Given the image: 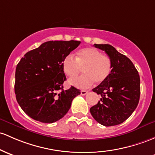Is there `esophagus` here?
I'll return each instance as SVG.
<instances>
[{
    "mask_svg": "<svg viewBox=\"0 0 155 155\" xmlns=\"http://www.w3.org/2000/svg\"><path fill=\"white\" fill-rule=\"evenodd\" d=\"M87 93H88V91H84V90H81V95H82V96H85Z\"/></svg>",
    "mask_w": 155,
    "mask_h": 155,
    "instance_id": "1",
    "label": "esophagus"
}]
</instances>
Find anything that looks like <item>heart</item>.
Here are the masks:
<instances>
[{
  "label": "heart",
  "instance_id": "obj_1",
  "mask_svg": "<svg viewBox=\"0 0 155 155\" xmlns=\"http://www.w3.org/2000/svg\"><path fill=\"white\" fill-rule=\"evenodd\" d=\"M112 68L110 57L94 48L81 49L76 54V59L69 54L62 61L64 73L71 79L79 76L84 69L85 75L69 81L70 84L79 88L89 87L94 81L98 84L104 82L110 76Z\"/></svg>",
  "mask_w": 155,
  "mask_h": 155
}]
</instances>
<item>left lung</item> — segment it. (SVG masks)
<instances>
[{
	"mask_svg": "<svg viewBox=\"0 0 155 155\" xmlns=\"http://www.w3.org/2000/svg\"><path fill=\"white\" fill-rule=\"evenodd\" d=\"M111 59L113 68L106 81L93 88L101 101L90 109L92 116L105 127L120 124L135 111L140 99V76L128 57L108 44H94Z\"/></svg>",
	"mask_w": 155,
	"mask_h": 155,
	"instance_id": "obj_1",
	"label": "left lung"
}]
</instances>
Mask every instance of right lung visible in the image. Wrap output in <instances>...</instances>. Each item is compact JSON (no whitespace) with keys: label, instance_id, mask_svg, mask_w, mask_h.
<instances>
[{"label":"right lung","instance_id":"1","mask_svg":"<svg viewBox=\"0 0 155 155\" xmlns=\"http://www.w3.org/2000/svg\"><path fill=\"white\" fill-rule=\"evenodd\" d=\"M80 41H48L22 57L15 71V93L20 107L31 118L54 123L65 115L80 91L63 89L62 61Z\"/></svg>","mask_w":155,"mask_h":155}]
</instances>
